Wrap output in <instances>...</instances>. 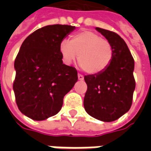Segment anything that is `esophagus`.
Segmentation results:
<instances>
[{"label": "esophagus", "instance_id": "1", "mask_svg": "<svg viewBox=\"0 0 151 151\" xmlns=\"http://www.w3.org/2000/svg\"><path fill=\"white\" fill-rule=\"evenodd\" d=\"M78 80H81V81L84 79V77H83V75L81 74V73H78Z\"/></svg>", "mask_w": 151, "mask_h": 151}]
</instances>
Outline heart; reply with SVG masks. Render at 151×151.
Here are the masks:
<instances>
[{"label": "heart", "mask_w": 151, "mask_h": 151, "mask_svg": "<svg viewBox=\"0 0 151 151\" xmlns=\"http://www.w3.org/2000/svg\"><path fill=\"white\" fill-rule=\"evenodd\" d=\"M60 52L67 64L75 61L78 56L79 65L85 72L91 74L105 70L113 57L111 43L90 31L73 35L69 41H61Z\"/></svg>", "instance_id": "heart-1"}]
</instances>
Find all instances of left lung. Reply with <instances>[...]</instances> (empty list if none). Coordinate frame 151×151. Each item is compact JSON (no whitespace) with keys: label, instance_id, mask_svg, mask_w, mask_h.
Listing matches in <instances>:
<instances>
[{"label":"left lung","instance_id":"left-lung-1","mask_svg":"<svg viewBox=\"0 0 151 151\" xmlns=\"http://www.w3.org/2000/svg\"><path fill=\"white\" fill-rule=\"evenodd\" d=\"M96 30L112 45L113 57L105 70L84 77L87 85L84 108L95 119L111 122L131 108L136 86L133 77L134 60L119 35L99 27Z\"/></svg>","mask_w":151,"mask_h":151}]
</instances>
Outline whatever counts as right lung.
Wrapping results in <instances>:
<instances>
[{
	"label": "right lung",
	"mask_w": 151,
	"mask_h": 151,
	"mask_svg": "<svg viewBox=\"0 0 151 151\" xmlns=\"http://www.w3.org/2000/svg\"><path fill=\"white\" fill-rule=\"evenodd\" d=\"M75 29L50 25L26 38L16 56L13 84L22 113L35 120H46L61 109L64 96L78 81V71L63 64L60 44Z\"/></svg>",
	"instance_id": "right-lung-1"
}]
</instances>
